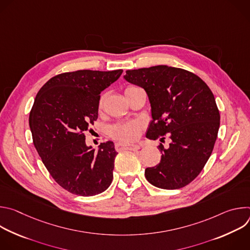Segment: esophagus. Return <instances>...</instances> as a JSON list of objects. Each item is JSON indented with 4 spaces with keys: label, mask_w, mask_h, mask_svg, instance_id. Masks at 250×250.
<instances>
[{
    "label": "esophagus",
    "mask_w": 250,
    "mask_h": 250,
    "mask_svg": "<svg viewBox=\"0 0 250 250\" xmlns=\"http://www.w3.org/2000/svg\"><path fill=\"white\" fill-rule=\"evenodd\" d=\"M116 148L118 151L122 150H137L140 148V146L138 145H127L125 144V142H118L116 145Z\"/></svg>",
    "instance_id": "esophagus-1"
}]
</instances>
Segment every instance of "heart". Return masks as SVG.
<instances>
[{"instance_id": "b5f03b06", "label": "heart", "mask_w": 250, "mask_h": 250, "mask_svg": "<svg viewBox=\"0 0 250 250\" xmlns=\"http://www.w3.org/2000/svg\"><path fill=\"white\" fill-rule=\"evenodd\" d=\"M135 88L136 87L129 86L125 89V93L129 92ZM102 105H103V99L101 100V103H100V106ZM142 127H144V125H142V123L139 121L121 122L111 126L110 134L116 139H119L125 142H130L135 140L138 137Z\"/></svg>"}]
</instances>
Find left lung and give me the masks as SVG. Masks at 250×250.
Segmentation results:
<instances>
[{
  "instance_id": "left-lung-1",
  "label": "left lung",
  "mask_w": 250,
  "mask_h": 250,
  "mask_svg": "<svg viewBox=\"0 0 250 250\" xmlns=\"http://www.w3.org/2000/svg\"><path fill=\"white\" fill-rule=\"evenodd\" d=\"M124 78L148 96L152 121L146 137L163 139L169 133L171 139L169 147L159 146V164L146 169L147 181L166 190L188 185L208 160L220 128L211 91L194 73L167 65L127 70Z\"/></svg>"
}]
</instances>
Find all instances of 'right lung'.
<instances>
[{
  "label": "right lung",
  "mask_w": 250,
  "mask_h": 250,
  "mask_svg": "<svg viewBox=\"0 0 250 250\" xmlns=\"http://www.w3.org/2000/svg\"><path fill=\"white\" fill-rule=\"evenodd\" d=\"M123 70H78L59 74L39 91L29 114L33 145L53 179L68 192L90 197L113 181L118 152L113 141L96 151L85 132L98 119L100 94Z\"/></svg>",
  "instance_id": "add662e5"
}]
</instances>
